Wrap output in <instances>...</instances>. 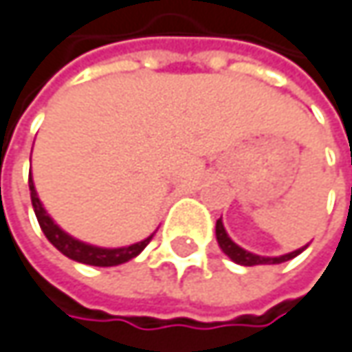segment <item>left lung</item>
I'll return each mask as SVG.
<instances>
[{"label": "left lung", "mask_w": 352, "mask_h": 352, "mask_svg": "<svg viewBox=\"0 0 352 352\" xmlns=\"http://www.w3.org/2000/svg\"><path fill=\"white\" fill-rule=\"evenodd\" d=\"M216 240H218V246L222 248V252L232 261V263L242 264V266H254V264H280V263H287L290 258H294V256H298L307 246H302V248H298V250H292L289 254H283V256H261V254H254V252H248V250H244L242 246H239L234 240L228 236V232H226V228H224V224H222V218H218L216 220Z\"/></svg>", "instance_id": "obj_1"}]
</instances>
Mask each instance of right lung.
I'll use <instances>...</instances> for the list:
<instances>
[{
    "mask_svg": "<svg viewBox=\"0 0 352 352\" xmlns=\"http://www.w3.org/2000/svg\"><path fill=\"white\" fill-rule=\"evenodd\" d=\"M30 194H32V206H34V212L38 216L39 226L45 234V239L50 240L63 256L76 261V263L89 264V266H118V264L128 263L132 258H136L140 252L148 246V242L152 240L154 234H150L148 239L140 240L136 244H130V246H120V248H102V246H94L88 242H82V240L69 236L65 230H62L54 218L47 214V210L43 208L41 200L38 196V190L34 186V180L30 176Z\"/></svg>",
    "mask_w": 352,
    "mask_h": 352,
    "instance_id": "obj_1",
    "label": "right lung"
}]
</instances>
